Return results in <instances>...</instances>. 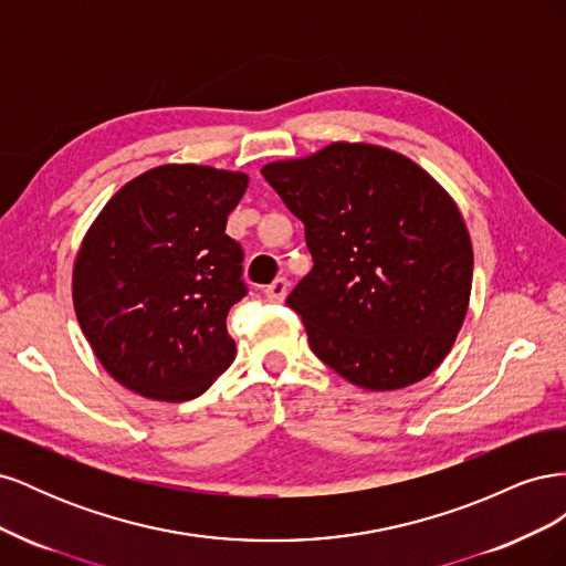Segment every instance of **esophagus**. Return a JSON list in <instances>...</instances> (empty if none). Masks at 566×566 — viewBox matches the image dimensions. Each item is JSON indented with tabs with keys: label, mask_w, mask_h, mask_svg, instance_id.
<instances>
[{
	"label": "esophagus",
	"mask_w": 566,
	"mask_h": 566,
	"mask_svg": "<svg viewBox=\"0 0 566 566\" xmlns=\"http://www.w3.org/2000/svg\"><path fill=\"white\" fill-rule=\"evenodd\" d=\"M287 281L285 279H276L271 281L266 287H264V295L271 300V302H283L285 295H287Z\"/></svg>",
	"instance_id": "1"
}]
</instances>
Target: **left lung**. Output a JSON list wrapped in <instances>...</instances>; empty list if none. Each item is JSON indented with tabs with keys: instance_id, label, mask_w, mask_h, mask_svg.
<instances>
[{
	"instance_id": "obj_1",
	"label": "left lung",
	"mask_w": 566,
	"mask_h": 566,
	"mask_svg": "<svg viewBox=\"0 0 566 566\" xmlns=\"http://www.w3.org/2000/svg\"><path fill=\"white\" fill-rule=\"evenodd\" d=\"M262 175L314 256L287 297L314 354L368 391L424 380L449 356L472 290L470 231L447 188L397 150L349 142Z\"/></svg>"
}]
</instances>
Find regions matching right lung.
Returning a JSON list of instances; mask_svg holds the SVG:
<instances>
[{
  "label": "right lung",
  "mask_w": 566,
  "mask_h": 566,
  "mask_svg": "<svg viewBox=\"0 0 566 566\" xmlns=\"http://www.w3.org/2000/svg\"><path fill=\"white\" fill-rule=\"evenodd\" d=\"M248 175L160 165L127 181L84 233L73 266L80 328L108 375L153 401H188L224 373L227 314L245 295L227 217Z\"/></svg>",
  "instance_id": "add662e5"
}]
</instances>
